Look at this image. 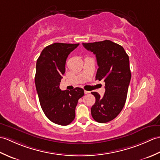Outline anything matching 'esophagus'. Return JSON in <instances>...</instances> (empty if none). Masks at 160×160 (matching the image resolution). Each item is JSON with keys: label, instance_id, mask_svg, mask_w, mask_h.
<instances>
[{"label": "esophagus", "instance_id": "esophagus-1", "mask_svg": "<svg viewBox=\"0 0 160 160\" xmlns=\"http://www.w3.org/2000/svg\"><path fill=\"white\" fill-rule=\"evenodd\" d=\"M89 93H90V91H85V90H84V93H85V94Z\"/></svg>", "mask_w": 160, "mask_h": 160}]
</instances>
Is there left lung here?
Instances as JSON below:
<instances>
[{
    "label": "left lung",
    "mask_w": 160,
    "mask_h": 160,
    "mask_svg": "<svg viewBox=\"0 0 160 160\" xmlns=\"http://www.w3.org/2000/svg\"><path fill=\"white\" fill-rule=\"evenodd\" d=\"M82 45L96 55L99 67L96 79L105 82L102 98L97 92H91L96 98L91 115L96 122L106 123L116 118L125 104L131 78L128 56L123 47L111 40Z\"/></svg>",
    "instance_id": "obj_1"
}]
</instances>
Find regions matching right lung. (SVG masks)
Here are the masks:
<instances>
[{"instance_id":"right-lung-1","label":"right lung","mask_w":160,"mask_h":160,"mask_svg":"<svg viewBox=\"0 0 160 160\" xmlns=\"http://www.w3.org/2000/svg\"><path fill=\"white\" fill-rule=\"evenodd\" d=\"M78 45L52 44L42 51L36 62L35 84L40 106L49 120L62 126L74 120L78 100L84 94L79 87L71 91H62L59 87L67 57Z\"/></svg>"}]
</instances>
